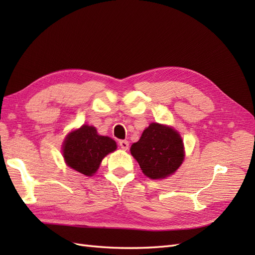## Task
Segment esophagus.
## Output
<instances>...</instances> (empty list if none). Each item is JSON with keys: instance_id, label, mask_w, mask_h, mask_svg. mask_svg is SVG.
<instances>
[{"instance_id": "1", "label": "esophagus", "mask_w": 255, "mask_h": 255, "mask_svg": "<svg viewBox=\"0 0 255 255\" xmlns=\"http://www.w3.org/2000/svg\"><path fill=\"white\" fill-rule=\"evenodd\" d=\"M119 144L121 146V149H123V150H128V140H120Z\"/></svg>"}]
</instances>
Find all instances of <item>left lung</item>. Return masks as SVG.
<instances>
[{
    "label": "left lung",
    "mask_w": 255,
    "mask_h": 255,
    "mask_svg": "<svg viewBox=\"0 0 255 255\" xmlns=\"http://www.w3.org/2000/svg\"><path fill=\"white\" fill-rule=\"evenodd\" d=\"M129 151L143 174L152 180L173 174L185 157L180 134L173 128L156 122L143 130L140 139L132 144Z\"/></svg>",
    "instance_id": "left-lung-1"
}]
</instances>
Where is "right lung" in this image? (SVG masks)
<instances>
[{"mask_svg":"<svg viewBox=\"0 0 255 255\" xmlns=\"http://www.w3.org/2000/svg\"><path fill=\"white\" fill-rule=\"evenodd\" d=\"M117 149V143L109 136L99 135L95 127L84 125L66 137L63 156L67 166L82 174L94 175L102 159Z\"/></svg>","mask_w":255,"mask_h":255,"instance_id":"right-lung-1","label":"right lung"}]
</instances>
